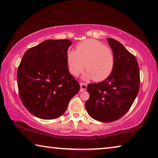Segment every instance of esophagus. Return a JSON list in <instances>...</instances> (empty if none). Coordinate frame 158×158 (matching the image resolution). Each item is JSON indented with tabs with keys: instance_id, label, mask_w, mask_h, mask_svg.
I'll return each mask as SVG.
<instances>
[{
	"instance_id": "34e87169",
	"label": "esophagus",
	"mask_w": 158,
	"mask_h": 158,
	"mask_svg": "<svg viewBox=\"0 0 158 158\" xmlns=\"http://www.w3.org/2000/svg\"><path fill=\"white\" fill-rule=\"evenodd\" d=\"M80 87H81V91H84V90H86L87 84H85V83L80 82Z\"/></svg>"
}]
</instances>
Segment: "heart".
Instances as JSON below:
<instances>
[{"label": "heart", "mask_w": 158, "mask_h": 158, "mask_svg": "<svg viewBox=\"0 0 158 158\" xmlns=\"http://www.w3.org/2000/svg\"><path fill=\"white\" fill-rule=\"evenodd\" d=\"M69 73L78 76L85 69L88 71L85 78L100 81L110 76L115 66L113 51L102 42L89 39L77 45L76 51L67 52Z\"/></svg>", "instance_id": "1"}]
</instances>
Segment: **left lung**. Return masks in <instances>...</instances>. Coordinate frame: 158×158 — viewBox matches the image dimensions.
I'll return each instance as SVG.
<instances>
[{
	"label": "left lung",
	"mask_w": 158,
	"mask_h": 158,
	"mask_svg": "<svg viewBox=\"0 0 158 158\" xmlns=\"http://www.w3.org/2000/svg\"><path fill=\"white\" fill-rule=\"evenodd\" d=\"M107 40L115 57L114 70L105 81L88 85L90 98L85 103L90 116L104 123L124 116L140 87L139 68L135 56L118 41L109 37Z\"/></svg>",
	"instance_id": "obj_1"
}]
</instances>
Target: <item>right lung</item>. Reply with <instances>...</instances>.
Segmentation results:
<instances>
[{
    "label": "right lung",
    "instance_id": "add662e5",
    "mask_svg": "<svg viewBox=\"0 0 158 158\" xmlns=\"http://www.w3.org/2000/svg\"><path fill=\"white\" fill-rule=\"evenodd\" d=\"M69 40H47L25 52L17 70L20 99L26 109L42 119L65 113L69 100L79 91V83L69 73Z\"/></svg>",
    "mask_w": 158,
    "mask_h": 158
}]
</instances>
